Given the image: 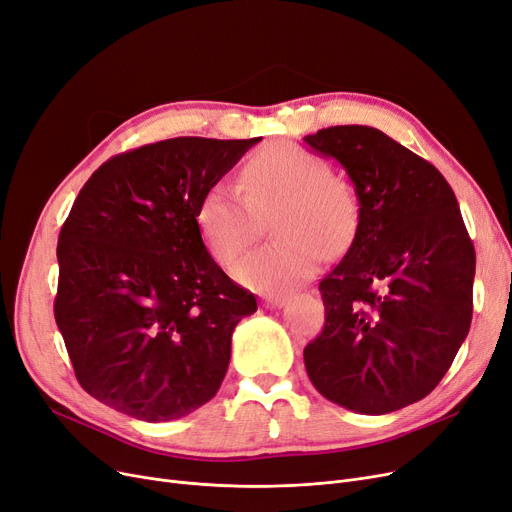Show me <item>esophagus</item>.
Segmentation results:
<instances>
[{
	"mask_svg": "<svg viewBox=\"0 0 512 512\" xmlns=\"http://www.w3.org/2000/svg\"><path fill=\"white\" fill-rule=\"evenodd\" d=\"M286 303V297L284 295H268L263 299V305L270 307V309H276V307H282Z\"/></svg>",
	"mask_w": 512,
	"mask_h": 512,
	"instance_id": "1",
	"label": "esophagus"
}]
</instances>
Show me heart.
Instances as JSON below:
<instances>
[{
    "instance_id": "obj_1",
    "label": "heart",
    "mask_w": 512,
    "mask_h": 512,
    "mask_svg": "<svg viewBox=\"0 0 512 512\" xmlns=\"http://www.w3.org/2000/svg\"><path fill=\"white\" fill-rule=\"evenodd\" d=\"M238 186L211 184L196 205V226L209 253L230 265L268 221L276 240L234 268V276L255 291L284 293L307 282L320 255L341 257L360 230L358 190L299 144L278 142L255 152Z\"/></svg>"
}]
</instances>
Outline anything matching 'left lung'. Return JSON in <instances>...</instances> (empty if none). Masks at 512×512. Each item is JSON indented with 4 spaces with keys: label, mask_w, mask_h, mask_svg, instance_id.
Returning a JSON list of instances; mask_svg holds the SVG:
<instances>
[{
    "label": "left lung",
    "mask_w": 512,
    "mask_h": 512,
    "mask_svg": "<svg viewBox=\"0 0 512 512\" xmlns=\"http://www.w3.org/2000/svg\"><path fill=\"white\" fill-rule=\"evenodd\" d=\"M337 159L362 201L347 255L320 282L326 322L303 349L330 402L387 414L427 397L473 318L475 247L450 184L387 133L337 125L303 138Z\"/></svg>",
    "instance_id": "8db88e82"
}]
</instances>
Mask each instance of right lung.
Masks as SVG:
<instances>
[{
    "label": "right lung",
    "instance_id": "right-lung-1",
    "mask_svg": "<svg viewBox=\"0 0 512 512\" xmlns=\"http://www.w3.org/2000/svg\"><path fill=\"white\" fill-rule=\"evenodd\" d=\"M261 138H171L117 154L58 236L54 318L79 385L146 422L182 418L224 381L232 332L257 311L196 226V205Z\"/></svg>",
    "mask_w": 512,
    "mask_h": 512
}]
</instances>
